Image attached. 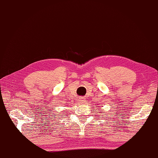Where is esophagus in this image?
Returning a JSON list of instances; mask_svg holds the SVG:
<instances>
[{
  "instance_id": "obj_1",
  "label": "esophagus",
  "mask_w": 158,
  "mask_h": 158,
  "mask_svg": "<svg viewBox=\"0 0 158 158\" xmlns=\"http://www.w3.org/2000/svg\"><path fill=\"white\" fill-rule=\"evenodd\" d=\"M79 102L81 103V104H84L85 102V97H81L79 98Z\"/></svg>"
}]
</instances>
